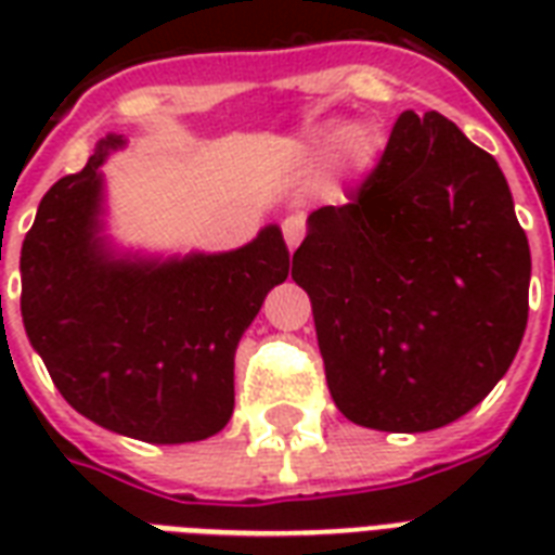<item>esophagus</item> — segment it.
Instances as JSON below:
<instances>
[{
	"instance_id": "esophagus-1",
	"label": "esophagus",
	"mask_w": 555,
	"mask_h": 555,
	"mask_svg": "<svg viewBox=\"0 0 555 555\" xmlns=\"http://www.w3.org/2000/svg\"><path fill=\"white\" fill-rule=\"evenodd\" d=\"M282 235H285L287 247H291V250H296V247H299V242H302V235H305L302 216H287L285 221H282Z\"/></svg>"
}]
</instances>
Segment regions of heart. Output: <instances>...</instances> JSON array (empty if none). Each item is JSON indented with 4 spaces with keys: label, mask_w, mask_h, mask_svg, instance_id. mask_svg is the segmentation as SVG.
Masks as SVG:
<instances>
[{
    "label": "heart",
    "mask_w": 555,
    "mask_h": 555,
    "mask_svg": "<svg viewBox=\"0 0 555 555\" xmlns=\"http://www.w3.org/2000/svg\"><path fill=\"white\" fill-rule=\"evenodd\" d=\"M322 141H334V132L322 134ZM377 134L371 132L369 126L363 124L348 126V129H343L337 138V155L348 169H369L371 164H374V158H377Z\"/></svg>",
    "instance_id": "b5f03b06"
}]
</instances>
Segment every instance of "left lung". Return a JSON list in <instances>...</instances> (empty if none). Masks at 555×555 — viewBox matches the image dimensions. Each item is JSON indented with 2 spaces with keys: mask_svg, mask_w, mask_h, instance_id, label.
Listing matches in <instances>:
<instances>
[{
  "mask_svg": "<svg viewBox=\"0 0 555 555\" xmlns=\"http://www.w3.org/2000/svg\"><path fill=\"white\" fill-rule=\"evenodd\" d=\"M291 276L311 296L334 403L379 431L440 429L475 409L530 311L507 178L440 112L397 117L354 198L308 216Z\"/></svg>",
  "mask_w": 555,
  "mask_h": 555,
  "instance_id": "obj_1",
  "label": "left lung"
}]
</instances>
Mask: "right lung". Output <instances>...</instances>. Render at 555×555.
<instances>
[{"mask_svg":"<svg viewBox=\"0 0 555 555\" xmlns=\"http://www.w3.org/2000/svg\"><path fill=\"white\" fill-rule=\"evenodd\" d=\"M106 134L89 164L42 195L22 242V322L60 395L103 429L190 443L233 414L238 339L291 253L276 224L230 253L117 259L100 235Z\"/></svg>","mask_w":555,"mask_h":555,"instance_id":"1","label":"right lung"}]
</instances>
